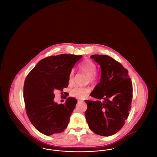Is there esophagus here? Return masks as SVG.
I'll use <instances>...</instances> for the list:
<instances>
[{
	"mask_svg": "<svg viewBox=\"0 0 157 157\" xmlns=\"http://www.w3.org/2000/svg\"><path fill=\"white\" fill-rule=\"evenodd\" d=\"M82 101V100H81V99H78V102H81Z\"/></svg>",
	"mask_w": 157,
	"mask_h": 157,
	"instance_id": "esophagus-1",
	"label": "esophagus"
}]
</instances>
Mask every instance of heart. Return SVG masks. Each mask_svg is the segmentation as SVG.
I'll return each instance as SVG.
<instances>
[{"mask_svg": "<svg viewBox=\"0 0 157 157\" xmlns=\"http://www.w3.org/2000/svg\"><path fill=\"white\" fill-rule=\"evenodd\" d=\"M79 69L82 72L88 75V80L90 82H94L97 79L98 75L97 71V66L95 63L91 60L86 59L83 61L79 65ZM74 71H71L68 76V83L71 84L73 82ZM90 91L89 87H83L75 86L70 90V95L72 97L77 98H83L85 97Z\"/></svg>", "mask_w": 157, "mask_h": 157, "instance_id": "obj_1", "label": "heart"}]
</instances>
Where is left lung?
I'll list each match as a JSON object with an SVG mask.
<instances>
[{"label":"left lung","mask_w":157,"mask_h":157,"mask_svg":"<svg viewBox=\"0 0 157 157\" xmlns=\"http://www.w3.org/2000/svg\"><path fill=\"white\" fill-rule=\"evenodd\" d=\"M101 68V81L90 96L101 101H86V120L90 129L101 136L116 134L125 124L131 108L132 85L128 71L105 55L90 56Z\"/></svg>","instance_id":"left-lung-1"}]
</instances>
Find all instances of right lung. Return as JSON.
<instances>
[{"mask_svg":"<svg viewBox=\"0 0 157 157\" xmlns=\"http://www.w3.org/2000/svg\"><path fill=\"white\" fill-rule=\"evenodd\" d=\"M82 55L61 54L40 60L27 75L23 86L26 114L32 124L45 135L59 134L67 126L77 100L63 104L53 102V91L68 86V76Z\"/></svg>","mask_w":157,"mask_h":157,"instance_id":"right-lung-1","label":"right lung"}]
</instances>
